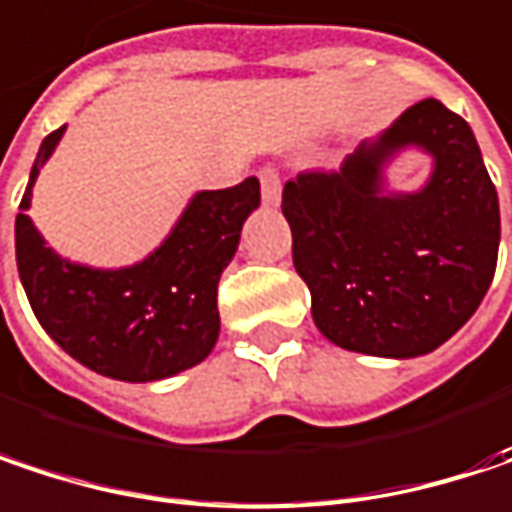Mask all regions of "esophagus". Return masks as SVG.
Returning <instances> with one entry per match:
<instances>
[{"instance_id":"esophagus-1","label":"esophagus","mask_w":512,"mask_h":512,"mask_svg":"<svg viewBox=\"0 0 512 512\" xmlns=\"http://www.w3.org/2000/svg\"><path fill=\"white\" fill-rule=\"evenodd\" d=\"M257 178H260V196H263V202L266 205H278L281 202V172L272 163H266V166H260Z\"/></svg>"}]
</instances>
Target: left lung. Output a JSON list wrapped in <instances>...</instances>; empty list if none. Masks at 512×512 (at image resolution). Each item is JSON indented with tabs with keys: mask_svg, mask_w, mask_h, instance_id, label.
Listing matches in <instances>:
<instances>
[{
	"mask_svg": "<svg viewBox=\"0 0 512 512\" xmlns=\"http://www.w3.org/2000/svg\"><path fill=\"white\" fill-rule=\"evenodd\" d=\"M404 145L435 155L429 187L380 193V166ZM293 263L316 328L340 349L416 357L442 346L487 296L498 260V193L466 119L422 99L340 169L284 184Z\"/></svg>",
	"mask_w": 512,
	"mask_h": 512,
	"instance_id": "obj_1",
	"label": "left lung"
}]
</instances>
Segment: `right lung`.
<instances>
[{
    "instance_id": "obj_1",
    "label": "right lung",
    "mask_w": 512,
    "mask_h": 512,
    "mask_svg": "<svg viewBox=\"0 0 512 512\" xmlns=\"http://www.w3.org/2000/svg\"><path fill=\"white\" fill-rule=\"evenodd\" d=\"M61 134L64 128L43 140L20 210ZM257 205V178L196 193L155 255L114 272L61 260L17 213V269L28 304L61 349L105 378L143 384L178 375L202 363L219 337L216 284Z\"/></svg>"
}]
</instances>
